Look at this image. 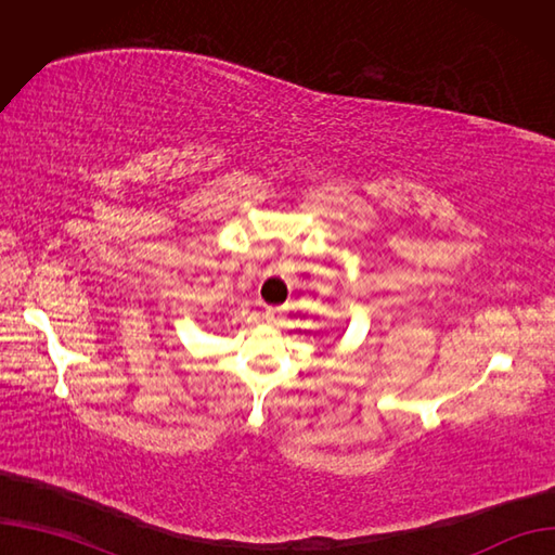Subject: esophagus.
Returning a JSON list of instances; mask_svg holds the SVG:
<instances>
[{
  "label": "esophagus",
  "instance_id": "obj_1",
  "mask_svg": "<svg viewBox=\"0 0 555 555\" xmlns=\"http://www.w3.org/2000/svg\"><path fill=\"white\" fill-rule=\"evenodd\" d=\"M263 319H266V323H271V326H282V323H284V310L282 308H266Z\"/></svg>",
  "mask_w": 555,
  "mask_h": 555
}]
</instances>
